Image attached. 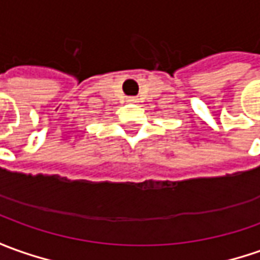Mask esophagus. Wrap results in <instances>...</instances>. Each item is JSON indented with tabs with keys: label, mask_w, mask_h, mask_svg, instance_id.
Segmentation results:
<instances>
[{
	"label": "esophagus",
	"mask_w": 260,
	"mask_h": 260,
	"mask_svg": "<svg viewBox=\"0 0 260 260\" xmlns=\"http://www.w3.org/2000/svg\"><path fill=\"white\" fill-rule=\"evenodd\" d=\"M126 101H128V102H138V98H135V96H128Z\"/></svg>",
	"instance_id": "34e87169"
}]
</instances>
